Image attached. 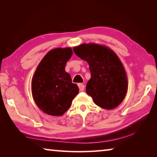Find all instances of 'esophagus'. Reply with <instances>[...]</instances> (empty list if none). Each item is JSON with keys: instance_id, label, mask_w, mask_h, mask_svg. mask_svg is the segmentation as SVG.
Here are the masks:
<instances>
[{"instance_id": "obj_1", "label": "esophagus", "mask_w": 157, "mask_h": 157, "mask_svg": "<svg viewBox=\"0 0 157 157\" xmlns=\"http://www.w3.org/2000/svg\"><path fill=\"white\" fill-rule=\"evenodd\" d=\"M78 87H79V89L80 91H83L84 89V85L82 84H78Z\"/></svg>"}]
</instances>
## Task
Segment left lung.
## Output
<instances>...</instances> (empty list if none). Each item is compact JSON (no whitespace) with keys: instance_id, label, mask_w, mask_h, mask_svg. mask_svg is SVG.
I'll use <instances>...</instances> for the list:
<instances>
[{"instance_id":"1","label":"left lung","mask_w":157,"mask_h":157,"mask_svg":"<svg viewBox=\"0 0 157 157\" xmlns=\"http://www.w3.org/2000/svg\"><path fill=\"white\" fill-rule=\"evenodd\" d=\"M73 51L89 63L91 78L87 82L86 91L95 104L106 109L120 105L128 86L125 71L116 53L94 44H82L74 48Z\"/></svg>"}]
</instances>
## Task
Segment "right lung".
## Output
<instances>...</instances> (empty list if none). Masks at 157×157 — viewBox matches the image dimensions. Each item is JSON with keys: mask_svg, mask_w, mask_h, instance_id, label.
Instances as JSON below:
<instances>
[{"mask_svg": "<svg viewBox=\"0 0 157 157\" xmlns=\"http://www.w3.org/2000/svg\"><path fill=\"white\" fill-rule=\"evenodd\" d=\"M73 55L71 48L48 52L37 66L32 80V93L39 108L50 116H62L79 93L65 66Z\"/></svg>", "mask_w": 157, "mask_h": 157, "instance_id": "add662e5", "label": "right lung"}]
</instances>
